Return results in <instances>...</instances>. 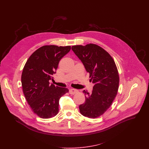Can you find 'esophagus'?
I'll use <instances>...</instances> for the list:
<instances>
[{"instance_id": "34e87169", "label": "esophagus", "mask_w": 149, "mask_h": 149, "mask_svg": "<svg viewBox=\"0 0 149 149\" xmlns=\"http://www.w3.org/2000/svg\"><path fill=\"white\" fill-rule=\"evenodd\" d=\"M77 92H78V91L75 89H70L69 90V93L70 95H74V94H75V93H76Z\"/></svg>"}]
</instances>
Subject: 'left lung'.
I'll use <instances>...</instances> for the list:
<instances>
[{"instance_id":"left-lung-1","label":"left lung","mask_w":149,"mask_h":149,"mask_svg":"<svg viewBox=\"0 0 149 149\" xmlns=\"http://www.w3.org/2000/svg\"><path fill=\"white\" fill-rule=\"evenodd\" d=\"M72 49L94 84L92 92L83 91L85 102L80 105V112L89 118H98L110 107L118 93L119 76L116 65L111 56L97 45H74Z\"/></svg>"}]
</instances>
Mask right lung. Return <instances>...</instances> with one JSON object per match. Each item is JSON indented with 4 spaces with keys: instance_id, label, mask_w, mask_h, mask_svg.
Instances as JSON below:
<instances>
[{
    "instance_id": "right-lung-1",
    "label": "right lung",
    "mask_w": 149,
    "mask_h": 149,
    "mask_svg": "<svg viewBox=\"0 0 149 149\" xmlns=\"http://www.w3.org/2000/svg\"><path fill=\"white\" fill-rule=\"evenodd\" d=\"M71 49L70 46L45 45L28 58L21 76L25 98L34 113L43 119L55 116L58 112L60 99L69 92L66 88L52 84L61 59Z\"/></svg>"
}]
</instances>
